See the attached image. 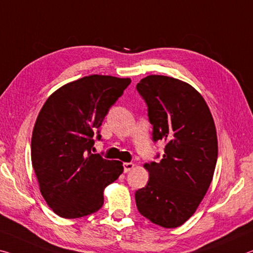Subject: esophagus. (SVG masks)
I'll return each instance as SVG.
<instances>
[{
  "label": "esophagus",
  "mask_w": 253,
  "mask_h": 253,
  "mask_svg": "<svg viewBox=\"0 0 253 253\" xmlns=\"http://www.w3.org/2000/svg\"><path fill=\"white\" fill-rule=\"evenodd\" d=\"M123 167H124V172H129L130 170L134 168V164L132 163H124L123 164Z\"/></svg>",
  "instance_id": "1"
}]
</instances>
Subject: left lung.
<instances>
[{
    "instance_id": "1",
    "label": "left lung",
    "mask_w": 253,
    "mask_h": 253,
    "mask_svg": "<svg viewBox=\"0 0 253 253\" xmlns=\"http://www.w3.org/2000/svg\"><path fill=\"white\" fill-rule=\"evenodd\" d=\"M136 89L148 105L155 141H166L159 163L144 164L146 187L136 190L140 214L173 229L196 212L212 183L217 135L212 113L200 92L173 77L149 75Z\"/></svg>"
}]
</instances>
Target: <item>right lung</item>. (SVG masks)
<instances>
[{
    "instance_id": "add662e5",
    "label": "right lung",
    "mask_w": 253,
    "mask_h": 253,
    "mask_svg": "<svg viewBox=\"0 0 253 253\" xmlns=\"http://www.w3.org/2000/svg\"><path fill=\"white\" fill-rule=\"evenodd\" d=\"M130 83V78L85 76L55 90L40 110L31 161L41 195L58 216L78 218L97 212L105 187L123 172L121 161L103 159L90 148L94 132Z\"/></svg>"
}]
</instances>
